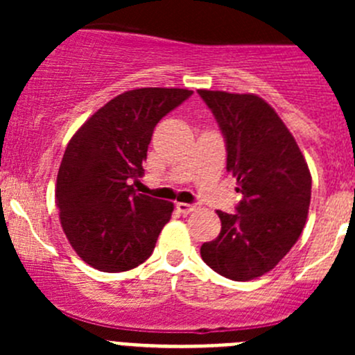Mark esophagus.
<instances>
[{"label": "esophagus", "instance_id": "1", "mask_svg": "<svg viewBox=\"0 0 355 355\" xmlns=\"http://www.w3.org/2000/svg\"><path fill=\"white\" fill-rule=\"evenodd\" d=\"M177 209H178V213H182V214H191L192 211L198 209V206H196V204L177 202Z\"/></svg>", "mask_w": 355, "mask_h": 355}]
</instances>
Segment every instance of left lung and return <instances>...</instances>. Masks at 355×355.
I'll list each match as a JSON object with an SVG mask.
<instances>
[{"mask_svg": "<svg viewBox=\"0 0 355 355\" xmlns=\"http://www.w3.org/2000/svg\"><path fill=\"white\" fill-rule=\"evenodd\" d=\"M227 142V170L237 178V213L216 211L221 232L200 257L221 277L254 280L273 270L302 234L311 173L277 111L256 94L199 89Z\"/></svg>", "mask_w": 355, "mask_h": 355, "instance_id": "obj_1", "label": "left lung"}]
</instances>
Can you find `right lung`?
<instances>
[{
    "instance_id": "1",
    "label": "right lung",
    "mask_w": 355,
    "mask_h": 355,
    "mask_svg": "<svg viewBox=\"0 0 355 355\" xmlns=\"http://www.w3.org/2000/svg\"><path fill=\"white\" fill-rule=\"evenodd\" d=\"M191 94L164 87L127 91L96 111L68 142L56 206L68 242L89 266L127 271L155 250L173 202L139 194L134 185L144 173L156 123Z\"/></svg>"
}]
</instances>
